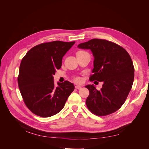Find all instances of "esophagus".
Instances as JSON below:
<instances>
[{"instance_id": "1", "label": "esophagus", "mask_w": 149, "mask_h": 149, "mask_svg": "<svg viewBox=\"0 0 149 149\" xmlns=\"http://www.w3.org/2000/svg\"><path fill=\"white\" fill-rule=\"evenodd\" d=\"M75 88L77 89H81V86H79V85H76V86H75Z\"/></svg>"}]
</instances>
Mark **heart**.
<instances>
[{"instance_id": "heart-1", "label": "heart", "mask_w": 149, "mask_h": 149, "mask_svg": "<svg viewBox=\"0 0 149 149\" xmlns=\"http://www.w3.org/2000/svg\"><path fill=\"white\" fill-rule=\"evenodd\" d=\"M84 52H83V51H78V52H76V55H78V54L83 53ZM75 81L77 82V83H80L81 81V79L80 78H75Z\"/></svg>"}]
</instances>
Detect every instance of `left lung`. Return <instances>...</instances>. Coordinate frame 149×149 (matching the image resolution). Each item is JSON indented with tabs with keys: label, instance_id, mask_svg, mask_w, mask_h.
<instances>
[{
	"label": "left lung",
	"instance_id": "1",
	"mask_svg": "<svg viewBox=\"0 0 149 149\" xmlns=\"http://www.w3.org/2000/svg\"><path fill=\"white\" fill-rule=\"evenodd\" d=\"M90 49L94 56L90 81H102L101 90L94 84L86 86L89 94L86 101L90 111L97 116H106L123 106L132 88L134 68L131 58L124 48L113 42L92 39L78 45Z\"/></svg>",
	"mask_w": 149,
	"mask_h": 149
}]
</instances>
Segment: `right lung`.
Listing matches in <instances>:
<instances>
[{
    "mask_svg": "<svg viewBox=\"0 0 149 149\" xmlns=\"http://www.w3.org/2000/svg\"><path fill=\"white\" fill-rule=\"evenodd\" d=\"M75 42L40 44L26 53L20 65L18 84L24 102L33 114L48 118L58 113L74 86L68 81L55 86L53 75Z\"/></svg>",
    "mask_w": 149,
    "mask_h": 149,
    "instance_id": "obj_1",
    "label": "right lung"
}]
</instances>
